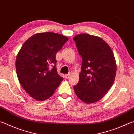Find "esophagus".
I'll return each mask as SVG.
<instances>
[{
  "label": "esophagus",
  "mask_w": 134,
  "mask_h": 134,
  "mask_svg": "<svg viewBox=\"0 0 134 134\" xmlns=\"http://www.w3.org/2000/svg\"><path fill=\"white\" fill-rule=\"evenodd\" d=\"M70 77V74H65V79H69Z\"/></svg>",
  "instance_id": "34e87169"
}]
</instances>
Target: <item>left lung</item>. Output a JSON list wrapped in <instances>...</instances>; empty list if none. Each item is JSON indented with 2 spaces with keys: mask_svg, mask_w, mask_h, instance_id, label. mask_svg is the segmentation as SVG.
<instances>
[{
  "mask_svg": "<svg viewBox=\"0 0 134 134\" xmlns=\"http://www.w3.org/2000/svg\"><path fill=\"white\" fill-rule=\"evenodd\" d=\"M73 40L82 60L79 81L74 90L84 103H94L113 86L116 71L115 57L109 46L100 37L84 33Z\"/></svg>",
  "mask_w": 134,
  "mask_h": 134,
  "instance_id": "left-lung-1",
  "label": "left lung"
}]
</instances>
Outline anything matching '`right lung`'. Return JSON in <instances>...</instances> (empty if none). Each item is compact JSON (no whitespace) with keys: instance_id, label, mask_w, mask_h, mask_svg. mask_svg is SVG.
Wrapping results in <instances>:
<instances>
[{"instance_id":"obj_1","label":"right lung","mask_w":134,"mask_h":134,"mask_svg":"<svg viewBox=\"0 0 134 134\" xmlns=\"http://www.w3.org/2000/svg\"><path fill=\"white\" fill-rule=\"evenodd\" d=\"M68 40L60 34L46 32L36 34L23 44L17 55L16 70L21 86L33 98H50L63 81L57 73L55 55Z\"/></svg>"}]
</instances>
